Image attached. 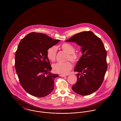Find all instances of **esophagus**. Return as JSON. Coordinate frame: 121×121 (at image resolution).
I'll return each instance as SVG.
<instances>
[{"label": "esophagus", "instance_id": "34e87169", "mask_svg": "<svg viewBox=\"0 0 121 121\" xmlns=\"http://www.w3.org/2000/svg\"><path fill=\"white\" fill-rule=\"evenodd\" d=\"M60 76H61V77H65V76H66L67 75H65V74H60Z\"/></svg>", "mask_w": 121, "mask_h": 121}]
</instances>
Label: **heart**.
Instances as JSON below:
<instances>
[{
  "label": "heart",
  "instance_id": "obj_1",
  "mask_svg": "<svg viewBox=\"0 0 121 121\" xmlns=\"http://www.w3.org/2000/svg\"><path fill=\"white\" fill-rule=\"evenodd\" d=\"M62 48L67 53H68L69 59L72 61H75L78 60V55L74 52V48L69 43H64L61 46ZM57 52V48L55 46L50 48L47 51V56L48 59L51 61L55 60ZM72 68V65L70 62H58L52 66L53 70L58 73L66 74L69 73L70 70Z\"/></svg>",
  "mask_w": 121,
  "mask_h": 121
}]
</instances>
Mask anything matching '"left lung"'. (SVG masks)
Wrapping results in <instances>:
<instances>
[{
  "label": "left lung",
  "mask_w": 121,
  "mask_h": 121,
  "mask_svg": "<svg viewBox=\"0 0 121 121\" xmlns=\"http://www.w3.org/2000/svg\"><path fill=\"white\" fill-rule=\"evenodd\" d=\"M66 41L80 46L82 53L74 70L78 73L72 89L82 95L91 94L101 86L107 69V52L103 42L91 31L75 34Z\"/></svg>",
  "instance_id": "1"
}]
</instances>
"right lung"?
I'll list each match as a JSON object with an SVG mask.
<instances>
[{
    "instance_id": "right-lung-1",
    "label": "right lung",
    "mask_w": 121,
    "mask_h": 121,
    "mask_svg": "<svg viewBox=\"0 0 121 121\" xmlns=\"http://www.w3.org/2000/svg\"><path fill=\"white\" fill-rule=\"evenodd\" d=\"M60 40L42 33H31L20 41L15 53V67L23 88L33 96L43 97L54 88V80L48 50Z\"/></svg>"
}]
</instances>
